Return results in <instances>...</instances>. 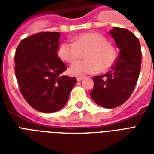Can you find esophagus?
Listing matches in <instances>:
<instances>
[{
  "label": "esophagus",
  "instance_id": "34e87169",
  "mask_svg": "<svg viewBox=\"0 0 154 154\" xmlns=\"http://www.w3.org/2000/svg\"><path fill=\"white\" fill-rule=\"evenodd\" d=\"M83 78H84L83 77H77V82H80V81L82 80V79H83Z\"/></svg>",
  "mask_w": 154,
  "mask_h": 154
}]
</instances>
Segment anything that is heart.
<instances>
[{"instance_id":"1","label":"heart","mask_w":154,"mask_h":154,"mask_svg":"<svg viewBox=\"0 0 154 154\" xmlns=\"http://www.w3.org/2000/svg\"><path fill=\"white\" fill-rule=\"evenodd\" d=\"M85 52L87 59L76 63ZM57 55L66 63H76L69 68L70 74L83 76L110 69L116 62V50L104 35L97 32H87L73 37L72 43L63 42L58 46Z\"/></svg>"}]
</instances>
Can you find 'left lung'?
<instances>
[{
    "label": "left lung",
    "instance_id": "obj_1",
    "mask_svg": "<svg viewBox=\"0 0 154 154\" xmlns=\"http://www.w3.org/2000/svg\"><path fill=\"white\" fill-rule=\"evenodd\" d=\"M119 55L110 70L93 77L91 97L100 106L115 108L125 102L132 94L141 67V46L139 38L128 29L114 27L110 31Z\"/></svg>",
    "mask_w": 154,
    "mask_h": 154
}]
</instances>
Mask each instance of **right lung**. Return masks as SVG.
<instances>
[{"instance_id": "obj_1", "label": "right lung", "mask_w": 154, "mask_h": 154, "mask_svg": "<svg viewBox=\"0 0 154 154\" xmlns=\"http://www.w3.org/2000/svg\"><path fill=\"white\" fill-rule=\"evenodd\" d=\"M60 34L38 33L20 41L15 54V72L25 100L38 111L52 113L67 103L77 82L63 76L67 66L58 57Z\"/></svg>"}]
</instances>
